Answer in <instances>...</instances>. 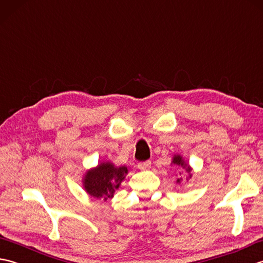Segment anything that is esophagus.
Segmentation results:
<instances>
[{"instance_id": "34e87169", "label": "esophagus", "mask_w": 263, "mask_h": 263, "mask_svg": "<svg viewBox=\"0 0 263 263\" xmlns=\"http://www.w3.org/2000/svg\"><path fill=\"white\" fill-rule=\"evenodd\" d=\"M150 167H152V161H150V160L140 161V163L138 164V168L141 170V171H147V170L150 168Z\"/></svg>"}]
</instances>
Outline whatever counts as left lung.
I'll return each mask as SVG.
<instances>
[{
    "label": "left lung",
    "instance_id": "1",
    "mask_svg": "<svg viewBox=\"0 0 263 263\" xmlns=\"http://www.w3.org/2000/svg\"><path fill=\"white\" fill-rule=\"evenodd\" d=\"M172 164H174V165H176L178 167H183V168L189 173L190 177L192 176V174H191V167L189 166L187 163H185V160L183 159V157H182L181 155H174V157H173V160H172ZM180 174H181V173H180ZM181 181H182V178H177L176 182L180 184Z\"/></svg>",
    "mask_w": 263,
    "mask_h": 263
}]
</instances>
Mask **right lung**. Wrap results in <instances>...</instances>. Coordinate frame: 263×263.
Here are the masks:
<instances>
[{"label": "right lung", "mask_w": 263, "mask_h": 263, "mask_svg": "<svg viewBox=\"0 0 263 263\" xmlns=\"http://www.w3.org/2000/svg\"><path fill=\"white\" fill-rule=\"evenodd\" d=\"M127 172L126 166L117 167L109 161H106L86 172L82 180L83 187L92 198L111 199Z\"/></svg>", "instance_id": "add662e5"}]
</instances>
